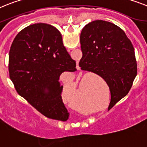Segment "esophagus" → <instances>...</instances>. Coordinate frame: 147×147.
I'll list each match as a JSON object with an SVG mask.
<instances>
[{
  "label": "esophagus",
  "instance_id": "obj_1",
  "mask_svg": "<svg viewBox=\"0 0 147 147\" xmlns=\"http://www.w3.org/2000/svg\"><path fill=\"white\" fill-rule=\"evenodd\" d=\"M80 66H79V65H77V69H80Z\"/></svg>",
  "mask_w": 147,
  "mask_h": 147
}]
</instances>
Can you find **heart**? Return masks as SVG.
I'll list each match as a JSON object with an SVG mask.
<instances>
[{
	"label": "heart",
	"instance_id": "b5f03b06",
	"mask_svg": "<svg viewBox=\"0 0 147 147\" xmlns=\"http://www.w3.org/2000/svg\"><path fill=\"white\" fill-rule=\"evenodd\" d=\"M85 80H91L89 78H84L80 82V91L81 94H82L84 91V86H83V81ZM80 91L76 88V85L72 80H67L65 82L64 85V90H63V99L65 102L68 103L70 106H75L76 103V101L78 100L80 97ZM78 109L80 111H83L85 112H89L91 111V109H84V108H78Z\"/></svg>",
	"mask_w": 147,
	"mask_h": 147
}]
</instances>
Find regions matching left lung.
Wrapping results in <instances>:
<instances>
[{
	"instance_id": "8db88e82",
	"label": "left lung",
	"mask_w": 147,
	"mask_h": 147,
	"mask_svg": "<svg viewBox=\"0 0 147 147\" xmlns=\"http://www.w3.org/2000/svg\"><path fill=\"white\" fill-rule=\"evenodd\" d=\"M79 65L103 79L111 92L108 109L126 96L137 76L135 49L122 29L102 20L91 21L80 35Z\"/></svg>"
}]
</instances>
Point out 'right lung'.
<instances>
[{
  "label": "right lung",
  "instance_id": "1",
  "mask_svg": "<svg viewBox=\"0 0 147 147\" xmlns=\"http://www.w3.org/2000/svg\"><path fill=\"white\" fill-rule=\"evenodd\" d=\"M76 71V61L66 51L60 32L52 25H30L12 41L9 53L11 80L18 94L48 118L68 119L59 80L65 71Z\"/></svg>",
  "mask_w": 147,
  "mask_h": 147
}]
</instances>
